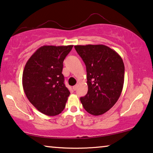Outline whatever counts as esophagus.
Masks as SVG:
<instances>
[{
  "mask_svg": "<svg viewBox=\"0 0 153 153\" xmlns=\"http://www.w3.org/2000/svg\"><path fill=\"white\" fill-rule=\"evenodd\" d=\"M72 88H73V90H74V91H76V88H77V85H74V86L72 87Z\"/></svg>",
  "mask_w": 153,
  "mask_h": 153,
  "instance_id": "esophagus-1",
  "label": "esophagus"
}]
</instances>
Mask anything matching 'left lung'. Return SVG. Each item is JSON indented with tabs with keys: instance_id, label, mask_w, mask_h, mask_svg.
<instances>
[{
	"instance_id": "1",
	"label": "left lung",
	"mask_w": 153,
	"mask_h": 153,
	"mask_svg": "<svg viewBox=\"0 0 153 153\" xmlns=\"http://www.w3.org/2000/svg\"><path fill=\"white\" fill-rule=\"evenodd\" d=\"M86 67L88 93L81 97L88 113L100 116L108 111L122 93L125 65L116 51L103 45H76Z\"/></svg>"
}]
</instances>
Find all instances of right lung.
I'll return each mask as SVG.
<instances>
[{
    "mask_svg": "<svg viewBox=\"0 0 153 153\" xmlns=\"http://www.w3.org/2000/svg\"><path fill=\"white\" fill-rule=\"evenodd\" d=\"M73 45L42 46L30 56L22 76L24 93L39 111L49 116L65 107L70 91L62 74L63 60Z\"/></svg>",
    "mask_w": 153,
    "mask_h": 153,
    "instance_id": "add662e5",
    "label": "right lung"
}]
</instances>
